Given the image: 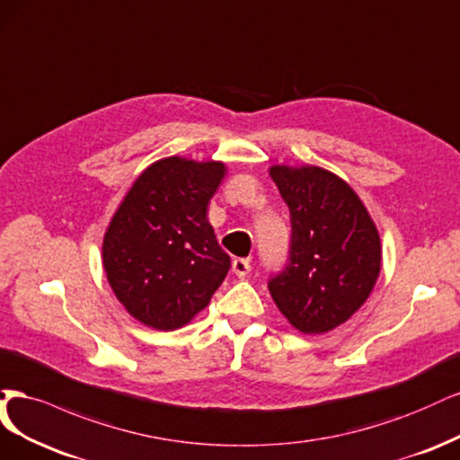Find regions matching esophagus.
Here are the masks:
<instances>
[{
  "instance_id": "obj_1",
  "label": "esophagus",
  "mask_w": 460,
  "mask_h": 460,
  "mask_svg": "<svg viewBox=\"0 0 460 460\" xmlns=\"http://www.w3.org/2000/svg\"><path fill=\"white\" fill-rule=\"evenodd\" d=\"M250 270H252V265L246 258H234L233 260V273L236 277H246Z\"/></svg>"
}]
</instances>
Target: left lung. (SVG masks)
Here are the masks:
<instances>
[{
  "mask_svg": "<svg viewBox=\"0 0 460 460\" xmlns=\"http://www.w3.org/2000/svg\"><path fill=\"white\" fill-rule=\"evenodd\" d=\"M290 212L287 265L270 292L290 324L305 334L348 321L380 273V236L353 189L315 166L270 170Z\"/></svg>",
  "mask_w": 460,
  "mask_h": 460,
  "instance_id": "1",
  "label": "left lung"
}]
</instances>
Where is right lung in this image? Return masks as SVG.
<instances>
[{"instance_id":"right-lung-1","label":"right lung","mask_w":460,"mask_h":460,"mask_svg":"<svg viewBox=\"0 0 460 460\" xmlns=\"http://www.w3.org/2000/svg\"><path fill=\"white\" fill-rule=\"evenodd\" d=\"M224 173L221 162L158 160L111 221L102 241L107 279L129 314L153 329L183 327L208 305L231 268L206 219Z\"/></svg>"}]
</instances>
